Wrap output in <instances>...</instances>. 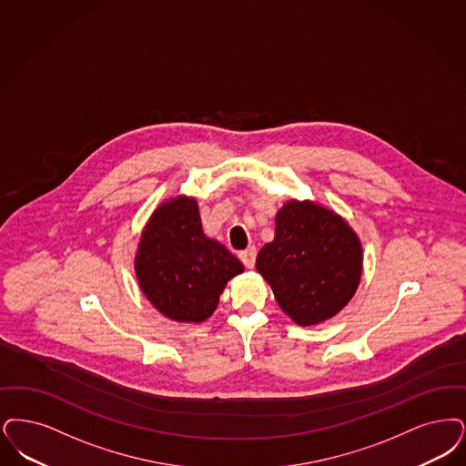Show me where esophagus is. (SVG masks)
Wrapping results in <instances>:
<instances>
[{"instance_id":"esophagus-1","label":"esophagus","mask_w":466,"mask_h":466,"mask_svg":"<svg viewBox=\"0 0 466 466\" xmlns=\"http://www.w3.org/2000/svg\"><path fill=\"white\" fill-rule=\"evenodd\" d=\"M239 258H241L246 268H253V267H255V263H257V248H255V246L246 248L244 251L239 253Z\"/></svg>"}]
</instances>
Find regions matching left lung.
Segmentation results:
<instances>
[{"mask_svg":"<svg viewBox=\"0 0 466 466\" xmlns=\"http://www.w3.org/2000/svg\"><path fill=\"white\" fill-rule=\"evenodd\" d=\"M280 309L299 326L336 316L354 297L362 248L354 230L322 206L289 201L276 217V238L257 257Z\"/></svg>","mask_w":466,"mask_h":466,"instance_id":"obj_1","label":"left lung"}]
</instances>
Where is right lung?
<instances>
[{
  "label": "right lung",
  "mask_w": 466,
  "mask_h": 466,
  "mask_svg": "<svg viewBox=\"0 0 466 466\" xmlns=\"http://www.w3.org/2000/svg\"><path fill=\"white\" fill-rule=\"evenodd\" d=\"M138 284L150 303L178 322H201L218 305L227 280L244 270L224 244L208 239L192 198L159 206L135 258Z\"/></svg>",
  "instance_id": "right-lung-1"
}]
</instances>
